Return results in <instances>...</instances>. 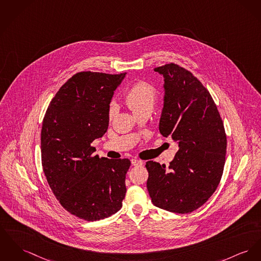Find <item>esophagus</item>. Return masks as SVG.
Instances as JSON below:
<instances>
[{"label":"esophagus","mask_w":261,"mask_h":261,"mask_svg":"<svg viewBox=\"0 0 261 261\" xmlns=\"http://www.w3.org/2000/svg\"><path fill=\"white\" fill-rule=\"evenodd\" d=\"M132 164L135 165V166H140V165L143 164V161L139 160V159H137V158H134V159H132Z\"/></svg>","instance_id":"esophagus-1"}]
</instances>
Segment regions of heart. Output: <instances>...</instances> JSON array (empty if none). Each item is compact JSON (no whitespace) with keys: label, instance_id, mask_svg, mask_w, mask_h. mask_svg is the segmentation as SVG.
Instances as JSON below:
<instances>
[{"label":"heart","instance_id":"obj_1","mask_svg":"<svg viewBox=\"0 0 261 261\" xmlns=\"http://www.w3.org/2000/svg\"><path fill=\"white\" fill-rule=\"evenodd\" d=\"M155 88L147 82H137L133 84L124 95V102L136 115L145 109H152L156 100ZM116 113V107L111 106L109 118L113 119Z\"/></svg>","mask_w":261,"mask_h":261}]
</instances>
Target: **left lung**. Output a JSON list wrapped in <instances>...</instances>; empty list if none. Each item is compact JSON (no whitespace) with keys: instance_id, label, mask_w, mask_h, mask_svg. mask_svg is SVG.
Masks as SVG:
<instances>
[{"instance_id":"8db88e82","label":"left lung","mask_w":261,"mask_h":261,"mask_svg":"<svg viewBox=\"0 0 261 261\" xmlns=\"http://www.w3.org/2000/svg\"><path fill=\"white\" fill-rule=\"evenodd\" d=\"M164 78V104L159 122L163 137L178 143L166 167L147 161V190L154 206L188 214L216 191L226 161L224 122L211 94L190 71L169 63L154 68Z\"/></svg>"}]
</instances>
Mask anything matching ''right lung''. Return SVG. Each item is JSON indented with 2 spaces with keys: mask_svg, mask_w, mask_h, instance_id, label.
<instances>
[{
  "mask_svg": "<svg viewBox=\"0 0 261 261\" xmlns=\"http://www.w3.org/2000/svg\"><path fill=\"white\" fill-rule=\"evenodd\" d=\"M125 72L83 71L53 97L43 118L40 149L46 180L60 205L88 222L122 208L130 161L95 155L91 143L109 125L110 103Z\"/></svg>",
  "mask_w": 261,
  "mask_h": 261,
  "instance_id": "obj_1",
  "label": "right lung"
}]
</instances>
